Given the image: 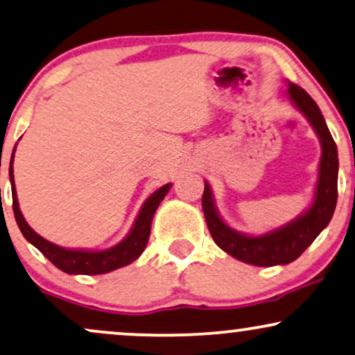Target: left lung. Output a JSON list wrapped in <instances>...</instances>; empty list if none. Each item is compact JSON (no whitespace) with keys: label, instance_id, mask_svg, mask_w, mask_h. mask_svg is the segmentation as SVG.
Here are the masks:
<instances>
[{"label":"left lung","instance_id":"obj_1","mask_svg":"<svg viewBox=\"0 0 355 355\" xmlns=\"http://www.w3.org/2000/svg\"><path fill=\"white\" fill-rule=\"evenodd\" d=\"M288 97L311 122L322 147L314 202L309 210L293 220L291 223L272 230L270 233L261 234V236H248V234L234 232L220 218L215 202H213L210 185L205 182L202 207L213 241L233 258L240 259L243 263L254 264V266L289 264L300 258L306 248L329 225L337 203L339 159H337L336 142L327 129L326 121L313 97L300 85L289 84Z\"/></svg>","mask_w":355,"mask_h":355}]
</instances>
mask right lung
<instances>
[{
	"instance_id": "1",
	"label": "right lung",
	"mask_w": 355,
	"mask_h": 355,
	"mask_svg": "<svg viewBox=\"0 0 355 355\" xmlns=\"http://www.w3.org/2000/svg\"><path fill=\"white\" fill-rule=\"evenodd\" d=\"M16 148V147H15ZM12 157H15V150H12ZM12 157L10 162V180H11V190H12V211H15L16 223H18L21 233L26 240L36 246L55 268L67 272V275H104V272L114 271L117 268L127 266L132 261H135L142 251L147 246L148 236H150L152 228V218L153 213L157 211L162 200L168 193L172 183L160 187L159 190L145 200L142 210H140L139 216H137L134 226H132L130 233L127 234L123 240L109 250L104 251H85V250H66L54 243H51L44 238L40 236L34 230L26 223L23 213L19 210L18 196H16V187H15V175H12Z\"/></svg>"
}]
</instances>
